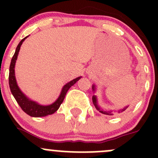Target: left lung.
<instances>
[{
    "label": "left lung",
    "mask_w": 158,
    "mask_h": 158,
    "mask_svg": "<svg viewBox=\"0 0 158 158\" xmlns=\"http://www.w3.org/2000/svg\"><path fill=\"white\" fill-rule=\"evenodd\" d=\"M94 87H95V86H94V85H93V86H92V89H93V90H95V88H94ZM92 102H93V104L95 105V108H96V109L98 110V111H99L101 113H102V114H108V115H113V114H113V113H111V111H104V110L100 109V108L98 107V105H97V100H96V97H95V95H93V96H92ZM128 107V106H127V107L124 108L123 109L119 110L118 113H121V112H122V111H125V110H126V109Z\"/></svg>",
    "instance_id": "left-lung-1"
}]
</instances>
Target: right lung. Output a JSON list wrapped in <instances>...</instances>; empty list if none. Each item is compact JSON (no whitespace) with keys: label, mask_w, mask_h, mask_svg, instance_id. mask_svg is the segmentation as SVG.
<instances>
[{"label":"right lung","mask_w":158,"mask_h":158,"mask_svg":"<svg viewBox=\"0 0 158 158\" xmlns=\"http://www.w3.org/2000/svg\"><path fill=\"white\" fill-rule=\"evenodd\" d=\"M27 37V36L23 38V39L19 43L18 46H17V49H16L15 52H14V55L13 56L12 60H11V63L10 65V71H9V85H10L11 93L14 95V98L16 99L17 102L18 103L20 107L21 108L22 110H23L25 113L29 114L30 116H32V117H43V116L53 114L55 111H56L57 110H58L60 105L62 104V102H63V100H64V98L65 96H66V92H67V91L69 90L70 87H71L72 85H74L81 77L76 78V79H73V80L68 82L67 84H66V85L63 86V89H62L61 94H60L58 99H57L55 102L52 103V105H49V106H40V105L37 104L36 102L30 101L29 98H27V97L22 93V92L20 90L19 87L17 86V82H16L15 79V75H14V66H15V63L16 60H17V56H18V52L19 51H20V47H21L22 44H23V42L24 41V40L26 39Z\"/></svg>","instance_id":"right-lung-1"}]
</instances>
